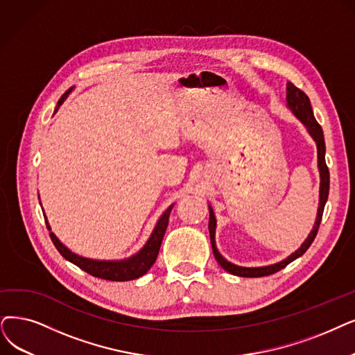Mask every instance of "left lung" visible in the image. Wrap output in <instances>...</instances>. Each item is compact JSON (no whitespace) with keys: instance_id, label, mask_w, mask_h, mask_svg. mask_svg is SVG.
I'll list each match as a JSON object with an SVG mask.
<instances>
[{"instance_id":"1","label":"left lung","mask_w":355,"mask_h":355,"mask_svg":"<svg viewBox=\"0 0 355 355\" xmlns=\"http://www.w3.org/2000/svg\"><path fill=\"white\" fill-rule=\"evenodd\" d=\"M287 106L290 107V110H293V113L295 115V118L299 119L304 126L307 132L311 135V138L315 139L316 147H318V167H319V173H320V189H319V208H318V216H316V221L313 229H311L310 234L307 236V239L304 240V243L297 249L294 253H291L288 258H286L284 261H281L278 263L274 265H268V266H258V268H246V266H237L232 262H229L227 259H224L221 257V253L218 252L217 246H216V216L214 211H212L211 207L209 208V223H208V229H209V237H211V246H212V253L217 259V262L221 265V268H224L227 272H230L233 275L237 277H246V278H257V277H266L278 272L279 269L286 268L290 262H293L294 259L300 258L302 254L310 248V245L313 243V240L318 234L319 225L322 221V214H323V208L326 201H328V195H329V168L326 166L324 162V138H323V131L322 126L318 123V121L315 119L313 110H311V105L309 97L306 96L304 92H302L299 87H295L293 83H287Z\"/></svg>"}]
</instances>
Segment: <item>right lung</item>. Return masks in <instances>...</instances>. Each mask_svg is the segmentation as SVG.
Wrapping results in <instances>:
<instances>
[{
	"label": "right lung",
	"mask_w": 355,
	"mask_h": 355,
	"mask_svg": "<svg viewBox=\"0 0 355 355\" xmlns=\"http://www.w3.org/2000/svg\"><path fill=\"white\" fill-rule=\"evenodd\" d=\"M71 92H73V87L67 90L61 96V98L58 101V105H56V107H55V113L58 112L60 106L64 103V101ZM172 208H173V205H170L163 212V216L160 217L157 224H155L154 230H153L150 239L147 240V243L144 245V248L141 249L137 254H134V257H131L128 259H122V261H96V259L83 258V257H80V254H76L74 252H71L67 246H64L60 242L58 237H56L51 232V227H49L46 218H45V221H46L48 230L51 232L49 236L52 239L55 248L58 249V252L67 261L77 265L78 268L83 269V271H86L87 274L97 277V278L109 279V281H131V279L143 277L153 266L155 259H157V254H159V250L162 246L163 236L167 229L168 216H170V211H172Z\"/></svg>",
	"instance_id": "add662e5"
}]
</instances>
